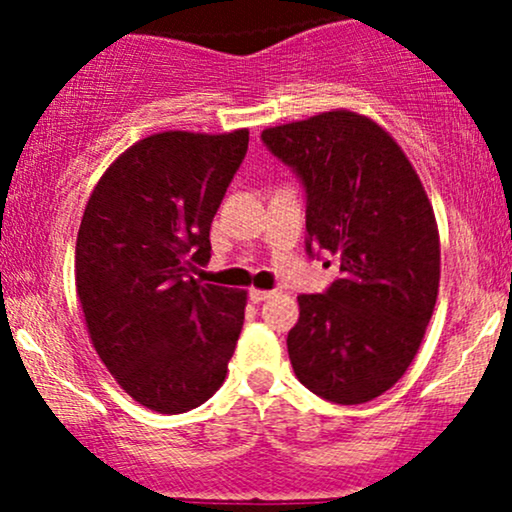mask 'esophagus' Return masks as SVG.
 I'll return each instance as SVG.
<instances>
[{
    "mask_svg": "<svg viewBox=\"0 0 512 512\" xmlns=\"http://www.w3.org/2000/svg\"><path fill=\"white\" fill-rule=\"evenodd\" d=\"M274 291H264V289H250V301L252 303H262L267 298H272Z\"/></svg>",
    "mask_w": 512,
    "mask_h": 512,
    "instance_id": "obj_1",
    "label": "esophagus"
}]
</instances>
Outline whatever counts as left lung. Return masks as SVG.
<instances>
[{"label":"left lung","mask_w":512,"mask_h":512,"mask_svg":"<svg viewBox=\"0 0 512 512\" xmlns=\"http://www.w3.org/2000/svg\"><path fill=\"white\" fill-rule=\"evenodd\" d=\"M262 142L301 175L308 252L339 262L330 289L298 296L293 373L334 404L370 402L414 361L436 308L440 236L424 185L392 134L354 110L267 127Z\"/></svg>","instance_id":"left-lung-1"}]
</instances>
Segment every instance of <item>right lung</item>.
Wrapping results in <instances>:
<instances>
[{
    "label": "right lung",
    "mask_w": 512,
    "mask_h": 512,
    "mask_svg": "<svg viewBox=\"0 0 512 512\" xmlns=\"http://www.w3.org/2000/svg\"><path fill=\"white\" fill-rule=\"evenodd\" d=\"M248 129L149 134L88 197L74 252L93 349L134 402L158 414L204 404L226 380L248 291L199 284L209 231Z\"/></svg>",
    "instance_id": "right-lung-1"
}]
</instances>
